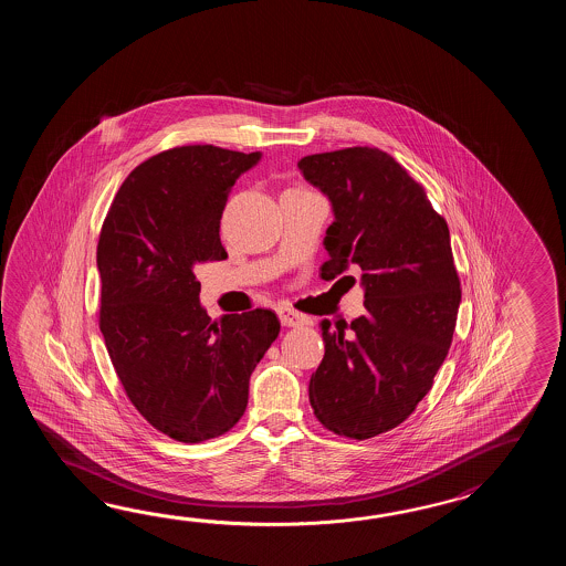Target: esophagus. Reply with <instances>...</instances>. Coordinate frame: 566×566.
<instances>
[{
  "label": "esophagus",
  "instance_id": "1",
  "mask_svg": "<svg viewBox=\"0 0 566 566\" xmlns=\"http://www.w3.org/2000/svg\"><path fill=\"white\" fill-rule=\"evenodd\" d=\"M277 313L281 324L287 325V327H297V325H303L307 322L301 313L293 312V310H289V307H279Z\"/></svg>",
  "mask_w": 566,
  "mask_h": 566
}]
</instances>
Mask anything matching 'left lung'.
<instances>
[{"label":"left lung","mask_w":566,"mask_h":566,"mask_svg":"<svg viewBox=\"0 0 566 566\" xmlns=\"http://www.w3.org/2000/svg\"><path fill=\"white\" fill-rule=\"evenodd\" d=\"M297 168L334 212L322 279L360 269L366 307L352 324L322 319L325 354L310 402L325 429L370 439L409 417L447 358L461 303L449 229L376 147L315 154Z\"/></svg>","instance_id":"obj_1"}]
</instances>
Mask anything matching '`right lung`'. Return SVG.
<instances>
[{"mask_svg":"<svg viewBox=\"0 0 566 566\" xmlns=\"http://www.w3.org/2000/svg\"><path fill=\"white\" fill-rule=\"evenodd\" d=\"M261 156L186 145L149 157L123 181L101 230L98 325L113 368L135 409L181 443L239 422L251 374L281 329L271 310L212 322L193 273L229 256L222 210Z\"/></svg>","mask_w":566,"mask_h":566,"instance_id":"obj_1","label":"right lung"}]
</instances>
